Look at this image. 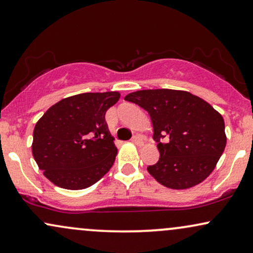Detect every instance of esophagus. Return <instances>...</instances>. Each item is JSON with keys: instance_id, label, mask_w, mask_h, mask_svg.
Here are the masks:
<instances>
[{"instance_id": "obj_1", "label": "esophagus", "mask_w": 253, "mask_h": 253, "mask_svg": "<svg viewBox=\"0 0 253 253\" xmlns=\"http://www.w3.org/2000/svg\"><path fill=\"white\" fill-rule=\"evenodd\" d=\"M131 142L133 143V144H136L137 146H142L143 145V138L139 135H136V136H133L132 137V139H131Z\"/></svg>"}]
</instances>
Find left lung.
Here are the masks:
<instances>
[{
	"mask_svg": "<svg viewBox=\"0 0 253 253\" xmlns=\"http://www.w3.org/2000/svg\"><path fill=\"white\" fill-rule=\"evenodd\" d=\"M124 99L150 115L160 160L148 171L158 183L183 190L208 178L226 145L225 124L219 112L184 90H138Z\"/></svg>",
	"mask_w": 253,
	"mask_h": 253,
	"instance_id": "1",
	"label": "left lung"
}]
</instances>
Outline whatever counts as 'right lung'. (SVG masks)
I'll list each match as a JSON object with an SVG mask.
<instances>
[{"mask_svg":"<svg viewBox=\"0 0 253 253\" xmlns=\"http://www.w3.org/2000/svg\"><path fill=\"white\" fill-rule=\"evenodd\" d=\"M120 97L117 91L74 95L56 103L37 121L31 151L52 184L82 190L111 169L117 148L105 112Z\"/></svg>","mask_w":253,"mask_h":253,"instance_id":"obj_1","label":"right lung"}]
</instances>
